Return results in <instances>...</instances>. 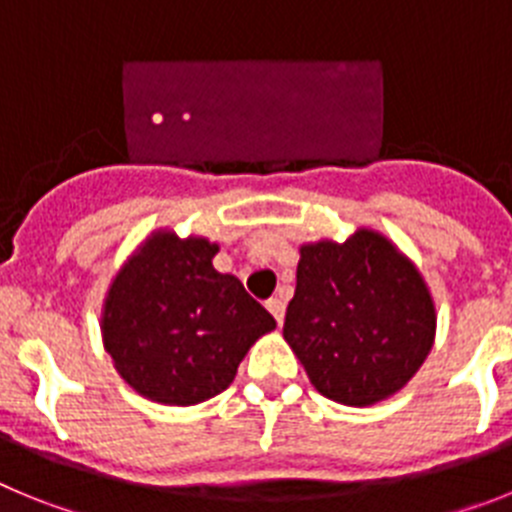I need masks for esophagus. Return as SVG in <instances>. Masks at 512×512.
<instances>
[{"mask_svg": "<svg viewBox=\"0 0 512 512\" xmlns=\"http://www.w3.org/2000/svg\"><path fill=\"white\" fill-rule=\"evenodd\" d=\"M266 307H269V312H271V315H274V320H277V323L282 325L284 323V310H287V307H284L282 297H271V300L266 302Z\"/></svg>", "mask_w": 512, "mask_h": 512, "instance_id": "obj_1", "label": "esophagus"}]
</instances>
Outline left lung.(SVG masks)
<instances>
[{
  "label": "left lung",
  "instance_id": "obj_1",
  "mask_svg": "<svg viewBox=\"0 0 512 512\" xmlns=\"http://www.w3.org/2000/svg\"><path fill=\"white\" fill-rule=\"evenodd\" d=\"M436 338V307L420 271L382 233L300 248L284 341L328 400L366 408L400 392Z\"/></svg>",
  "mask_w": 512,
  "mask_h": 512
}]
</instances>
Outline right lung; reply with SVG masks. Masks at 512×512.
Masks as SVG:
<instances>
[{
    "label": "right lung",
    "instance_id": "obj_1",
    "mask_svg": "<svg viewBox=\"0 0 512 512\" xmlns=\"http://www.w3.org/2000/svg\"><path fill=\"white\" fill-rule=\"evenodd\" d=\"M215 253L207 238L156 230L112 279L104 348L148 400L187 408L220 395L248 348L277 328L233 274L212 266Z\"/></svg>",
    "mask_w": 512,
    "mask_h": 512
}]
</instances>
